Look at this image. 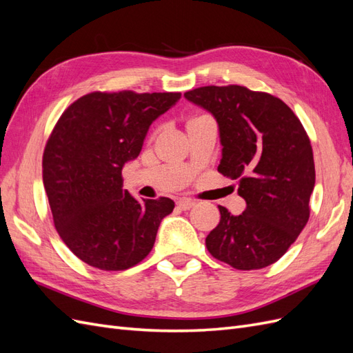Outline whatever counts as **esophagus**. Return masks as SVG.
Segmentation results:
<instances>
[{
    "mask_svg": "<svg viewBox=\"0 0 353 353\" xmlns=\"http://www.w3.org/2000/svg\"><path fill=\"white\" fill-rule=\"evenodd\" d=\"M176 205H178L179 209L188 210V209H191V208L196 205V201L194 200H190V199H181V200L176 201Z\"/></svg>",
    "mask_w": 353,
    "mask_h": 353,
    "instance_id": "1",
    "label": "esophagus"
}]
</instances>
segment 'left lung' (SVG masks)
<instances>
[{
    "instance_id": "1",
    "label": "left lung",
    "mask_w": 353,
    "mask_h": 353,
    "mask_svg": "<svg viewBox=\"0 0 353 353\" xmlns=\"http://www.w3.org/2000/svg\"><path fill=\"white\" fill-rule=\"evenodd\" d=\"M184 97L215 117L222 159L218 172L237 179L245 210L221 221L206 237L213 258L241 271L279 261L309 219L315 185L311 141L288 105L240 85L200 87Z\"/></svg>"
}]
</instances>
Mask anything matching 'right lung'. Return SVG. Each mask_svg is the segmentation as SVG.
Wrapping results in <instances>:
<instances>
[{"label":"right lung","instance_id":"right-lung-1","mask_svg":"<svg viewBox=\"0 0 353 353\" xmlns=\"http://www.w3.org/2000/svg\"><path fill=\"white\" fill-rule=\"evenodd\" d=\"M179 99L181 92L95 91L60 116L42 156V181L59 236L82 262L123 271L152 252L175 203L134 199L122 188V168Z\"/></svg>","mask_w":353,"mask_h":353}]
</instances>
